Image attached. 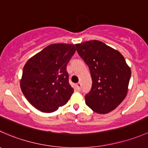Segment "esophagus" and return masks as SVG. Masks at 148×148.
<instances>
[{
	"instance_id": "obj_1",
	"label": "esophagus",
	"mask_w": 148,
	"mask_h": 148,
	"mask_svg": "<svg viewBox=\"0 0 148 148\" xmlns=\"http://www.w3.org/2000/svg\"><path fill=\"white\" fill-rule=\"evenodd\" d=\"M81 85H82L81 82H78L77 84H76V89H77L78 91L81 90Z\"/></svg>"
}]
</instances>
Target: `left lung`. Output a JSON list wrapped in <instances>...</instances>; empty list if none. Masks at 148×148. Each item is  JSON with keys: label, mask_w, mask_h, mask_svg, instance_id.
Masks as SVG:
<instances>
[{"label": "left lung", "mask_w": 148, "mask_h": 148, "mask_svg": "<svg viewBox=\"0 0 148 148\" xmlns=\"http://www.w3.org/2000/svg\"><path fill=\"white\" fill-rule=\"evenodd\" d=\"M79 54L89 66L92 79L86 104L98 114L114 110L126 97L131 69L124 56L97 40L76 44Z\"/></svg>", "instance_id": "obj_1"}]
</instances>
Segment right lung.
Segmentation results:
<instances>
[{
    "instance_id": "add662e5",
    "label": "right lung",
    "mask_w": 148,
    "mask_h": 148,
    "mask_svg": "<svg viewBox=\"0 0 148 148\" xmlns=\"http://www.w3.org/2000/svg\"><path fill=\"white\" fill-rule=\"evenodd\" d=\"M75 51L74 44H53L27 61L20 86L36 109L53 112L70 99L74 89L69 83L66 66Z\"/></svg>"
}]
</instances>
